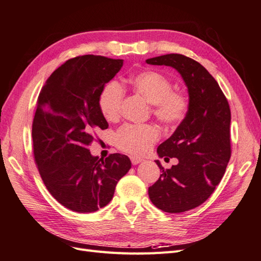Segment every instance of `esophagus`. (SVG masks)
Instances as JSON below:
<instances>
[{"mask_svg":"<svg viewBox=\"0 0 261 261\" xmlns=\"http://www.w3.org/2000/svg\"><path fill=\"white\" fill-rule=\"evenodd\" d=\"M130 160H131V163H132L133 165H137V164H139L140 162H142V159L137 158V156H130Z\"/></svg>","mask_w":261,"mask_h":261,"instance_id":"obj_1","label":"esophagus"}]
</instances>
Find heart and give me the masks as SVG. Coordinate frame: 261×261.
Returning <instances> with one entry per match:
<instances>
[{
  "instance_id": "1",
  "label": "heart",
  "mask_w": 261,
  "mask_h": 261,
  "mask_svg": "<svg viewBox=\"0 0 261 261\" xmlns=\"http://www.w3.org/2000/svg\"><path fill=\"white\" fill-rule=\"evenodd\" d=\"M125 88L142 96L151 103L152 115L166 126L182 123L190 110V99L185 92L173 90L172 82L154 70H143L124 79ZM124 93L116 83L107 84L100 91L98 107L108 122H116L121 116ZM160 139V130L153 124H126L116 135L119 150L141 155Z\"/></svg>"
}]
</instances>
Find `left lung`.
<instances>
[{
  "mask_svg": "<svg viewBox=\"0 0 261 261\" xmlns=\"http://www.w3.org/2000/svg\"><path fill=\"white\" fill-rule=\"evenodd\" d=\"M150 65L175 68L188 86L190 110L173 135L159 145L160 158H176L178 163L164 170L149 188V197L166 213L195 208L208 198L231 155L230 109L218 83L198 62L181 54L146 59Z\"/></svg>",
  "mask_w": 261,
  "mask_h": 261,
  "instance_id": "left-lung-1",
  "label": "left lung"
}]
</instances>
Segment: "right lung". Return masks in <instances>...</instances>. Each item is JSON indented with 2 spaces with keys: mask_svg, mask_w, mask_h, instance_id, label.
<instances>
[{
  "mask_svg": "<svg viewBox=\"0 0 261 261\" xmlns=\"http://www.w3.org/2000/svg\"><path fill=\"white\" fill-rule=\"evenodd\" d=\"M122 65V59L97 55L70 58L48 77L37 98L32 125L35 163L46 189L70 211L105 207L131 168L126 155L99 159L89 151L96 132L108 128L98 107L100 91Z\"/></svg>",
  "mask_w": 261,
  "mask_h": 261,
  "instance_id": "right-lung-1",
  "label": "right lung"
}]
</instances>
